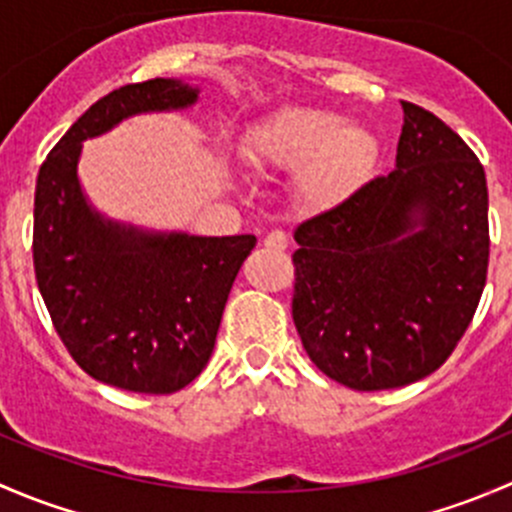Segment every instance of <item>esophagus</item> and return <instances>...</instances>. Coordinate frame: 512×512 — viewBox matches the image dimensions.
Returning a JSON list of instances; mask_svg holds the SVG:
<instances>
[{"label": "esophagus", "instance_id": "34e87169", "mask_svg": "<svg viewBox=\"0 0 512 512\" xmlns=\"http://www.w3.org/2000/svg\"><path fill=\"white\" fill-rule=\"evenodd\" d=\"M289 245V237L285 230H272L265 235V247H270V250H287Z\"/></svg>", "mask_w": 512, "mask_h": 512}]
</instances>
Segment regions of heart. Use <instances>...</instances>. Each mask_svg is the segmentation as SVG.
<instances>
[{"label": "heart", "mask_w": 512, "mask_h": 512, "mask_svg": "<svg viewBox=\"0 0 512 512\" xmlns=\"http://www.w3.org/2000/svg\"><path fill=\"white\" fill-rule=\"evenodd\" d=\"M374 133L319 108H285L267 118L242 143V158L255 168L294 170V195L309 210H332L369 180Z\"/></svg>", "instance_id": "b5f03b06"}]
</instances>
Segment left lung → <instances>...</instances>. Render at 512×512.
Returning a JSON list of instances; mask_svg holds the SVG:
<instances>
[{
	"label": "left lung",
	"mask_w": 512,
	"mask_h": 512,
	"mask_svg": "<svg viewBox=\"0 0 512 512\" xmlns=\"http://www.w3.org/2000/svg\"><path fill=\"white\" fill-rule=\"evenodd\" d=\"M401 108L396 168L294 230V327L314 366L354 391L433 374L488 275L483 165L431 111Z\"/></svg>",
	"instance_id": "obj_1"
}]
</instances>
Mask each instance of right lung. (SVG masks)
Masks as SVG:
<instances>
[{
    "mask_svg": "<svg viewBox=\"0 0 512 512\" xmlns=\"http://www.w3.org/2000/svg\"><path fill=\"white\" fill-rule=\"evenodd\" d=\"M195 101L198 89L178 79L121 86L64 133L36 178L34 272L56 334L86 374L136 394H173L205 369L227 294L257 240L106 220L81 190V143L136 113Z\"/></svg>",
    "mask_w": 512,
    "mask_h": 512,
    "instance_id": "right-lung-1",
    "label": "right lung"
}]
</instances>
